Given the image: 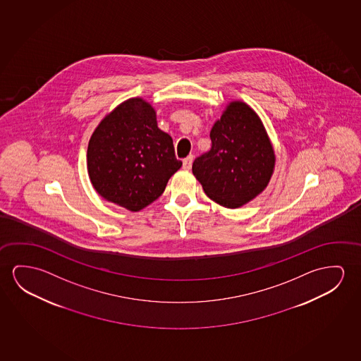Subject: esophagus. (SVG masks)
I'll use <instances>...</instances> for the list:
<instances>
[{
	"label": "esophagus",
	"mask_w": 361,
	"mask_h": 361,
	"mask_svg": "<svg viewBox=\"0 0 361 361\" xmlns=\"http://www.w3.org/2000/svg\"><path fill=\"white\" fill-rule=\"evenodd\" d=\"M192 160H194V156L189 155L186 159H183V167L185 170H190L191 165H192Z\"/></svg>",
	"instance_id": "obj_1"
}]
</instances>
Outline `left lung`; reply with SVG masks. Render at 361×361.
Here are the masks:
<instances>
[{
    "label": "left lung",
    "mask_w": 361,
    "mask_h": 361,
    "mask_svg": "<svg viewBox=\"0 0 361 361\" xmlns=\"http://www.w3.org/2000/svg\"><path fill=\"white\" fill-rule=\"evenodd\" d=\"M211 149L196 157L192 172L211 200L236 209L247 204L270 181L275 155L259 116L233 101L211 128Z\"/></svg>",
    "instance_id": "1"
}]
</instances>
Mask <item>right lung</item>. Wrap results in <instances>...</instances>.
<instances>
[{
  "mask_svg": "<svg viewBox=\"0 0 361 361\" xmlns=\"http://www.w3.org/2000/svg\"><path fill=\"white\" fill-rule=\"evenodd\" d=\"M181 165L171 136L157 128L155 110L142 99L117 106L94 130L87 147L94 190L130 211L155 201Z\"/></svg>",
  "mask_w": 361,
  "mask_h": 361,
  "instance_id": "add662e5",
  "label": "right lung"
}]
</instances>
